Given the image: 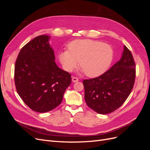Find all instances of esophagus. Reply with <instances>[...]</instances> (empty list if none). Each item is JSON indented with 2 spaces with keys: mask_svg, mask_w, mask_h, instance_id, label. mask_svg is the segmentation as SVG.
Instances as JSON below:
<instances>
[{
  "mask_svg": "<svg viewBox=\"0 0 150 150\" xmlns=\"http://www.w3.org/2000/svg\"><path fill=\"white\" fill-rule=\"evenodd\" d=\"M78 81H79V79H78V78H76V77H72V82H74V83L78 82Z\"/></svg>",
  "mask_w": 150,
  "mask_h": 150,
  "instance_id": "esophagus-1",
  "label": "esophagus"
}]
</instances>
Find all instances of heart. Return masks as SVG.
Listing matches in <instances>:
<instances>
[{"instance_id":"1","label":"heart","mask_w":150,"mask_h":150,"mask_svg":"<svg viewBox=\"0 0 150 150\" xmlns=\"http://www.w3.org/2000/svg\"><path fill=\"white\" fill-rule=\"evenodd\" d=\"M67 49L59 55L64 69L72 71L79 61L82 71L91 78L103 74L111 65L114 56L110 45L91 39L73 40L68 44Z\"/></svg>"}]
</instances>
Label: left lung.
Instances as JSON below:
<instances>
[{"instance_id": "8db88e82", "label": "left lung", "mask_w": 150, "mask_h": 150, "mask_svg": "<svg viewBox=\"0 0 150 150\" xmlns=\"http://www.w3.org/2000/svg\"><path fill=\"white\" fill-rule=\"evenodd\" d=\"M136 65L126 46L121 59L102 75L84 79V99L87 105L99 114L106 115L118 109L133 88Z\"/></svg>"}]
</instances>
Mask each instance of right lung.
<instances>
[{"mask_svg":"<svg viewBox=\"0 0 150 150\" xmlns=\"http://www.w3.org/2000/svg\"><path fill=\"white\" fill-rule=\"evenodd\" d=\"M50 37L39 35L22 47L16 61L14 81L22 101L39 112L52 110L62 101L71 75L56 64Z\"/></svg>","mask_w":150,"mask_h":150,"instance_id":"right-lung-1","label":"right lung"}]
</instances>
